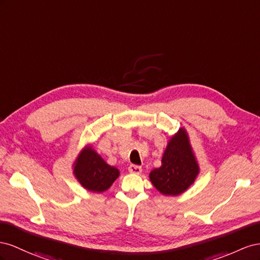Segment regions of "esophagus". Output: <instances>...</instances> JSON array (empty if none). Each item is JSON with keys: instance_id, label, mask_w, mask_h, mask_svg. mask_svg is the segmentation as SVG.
<instances>
[{"instance_id": "1", "label": "esophagus", "mask_w": 260, "mask_h": 260, "mask_svg": "<svg viewBox=\"0 0 260 260\" xmlns=\"http://www.w3.org/2000/svg\"><path fill=\"white\" fill-rule=\"evenodd\" d=\"M128 171H129V173H132V174H140V173H142V171H143V169L140 168L139 166L132 165V166L128 167Z\"/></svg>"}]
</instances>
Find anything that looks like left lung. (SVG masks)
<instances>
[{
    "instance_id": "left-lung-1",
    "label": "left lung",
    "mask_w": 260,
    "mask_h": 260,
    "mask_svg": "<svg viewBox=\"0 0 260 260\" xmlns=\"http://www.w3.org/2000/svg\"><path fill=\"white\" fill-rule=\"evenodd\" d=\"M199 166L190 146L186 129L181 127L169 139L161 167L153 169L149 179L162 195L177 196L194 184Z\"/></svg>"
}]
</instances>
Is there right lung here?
Listing matches in <instances>:
<instances>
[{
    "mask_svg": "<svg viewBox=\"0 0 260 260\" xmlns=\"http://www.w3.org/2000/svg\"><path fill=\"white\" fill-rule=\"evenodd\" d=\"M73 174L87 190L102 192L111 187L120 175V171L115 167L108 165L89 145L77 155L73 165Z\"/></svg>",
    "mask_w": 260,
    "mask_h": 260,
    "instance_id": "obj_1",
    "label": "right lung"
}]
</instances>
